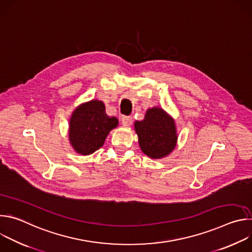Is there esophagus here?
<instances>
[{"label": "esophagus", "mask_w": 252, "mask_h": 252, "mask_svg": "<svg viewBox=\"0 0 252 252\" xmlns=\"http://www.w3.org/2000/svg\"><path fill=\"white\" fill-rule=\"evenodd\" d=\"M122 124H123V126H129L132 124V118H131V117H127V116L123 117V119H122Z\"/></svg>", "instance_id": "1"}]
</instances>
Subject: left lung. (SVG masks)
I'll list each match as a JSON object with an SVG mask.
<instances>
[{"label": "left lung", "mask_w": 252, "mask_h": 252, "mask_svg": "<svg viewBox=\"0 0 252 252\" xmlns=\"http://www.w3.org/2000/svg\"><path fill=\"white\" fill-rule=\"evenodd\" d=\"M138 143L142 153L152 158H162L175 148L177 134L174 121L162 109L153 107L145 119L134 123Z\"/></svg>", "instance_id": "obj_1"}]
</instances>
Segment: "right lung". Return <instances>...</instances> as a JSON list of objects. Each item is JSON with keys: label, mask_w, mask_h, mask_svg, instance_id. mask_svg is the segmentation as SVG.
<instances>
[{"label": "right lung", "mask_w": 252, "mask_h": 252, "mask_svg": "<svg viewBox=\"0 0 252 252\" xmlns=\"http://www.w3.org/2000/svg\"><path fill=\"white\" fill-rule=\"evenodd\" d=\"M118 125L117 118L106 116L102 101L93 99L82 103L69 120V142L78 154L92 155L103 146L107 134Z\"/></svg>", "instance_id": "obj_1"}]
</instances>
